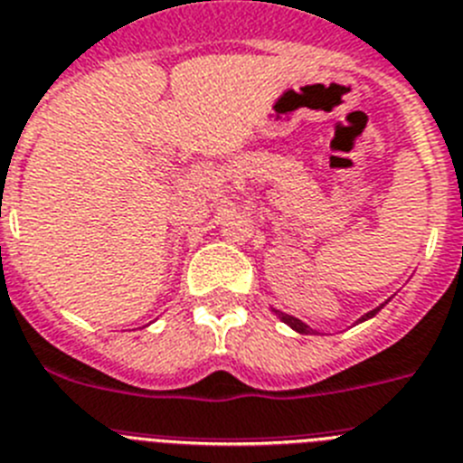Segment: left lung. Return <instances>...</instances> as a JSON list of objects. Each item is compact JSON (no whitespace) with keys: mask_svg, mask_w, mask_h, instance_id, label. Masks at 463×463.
<instances>
[{"mask_svg":"<svg viewBox=\"0 0 463 463\" xmlns=\"http://www.w3.org/2000/svg\"><path fill=\"white\" fill-rule=\"evenodd\" d=\"M384 307V305H380V307H375V309H371V312H368V315H364L361 317L359 321H365V319H373V317L377 315V312H380V309ZM272 312H275L277 317H279L281 321H284V324H287V326H291L293 331H298V333H305V335H309V333H317V331H312V328L307 326V324H303V321L300 319H296V317H291V315H287V312H279V309H272Z\"/></svg>","mask_w":463,"mask_h":463,"instance_id":"left-lung-1","label":"left lung"}]
</instances>
